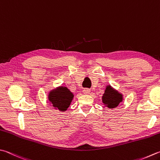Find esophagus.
Here are the masks:
<instances>
[{
	"label": "esophagus",
	"instance_id": "obj_1",
	"mask_svg": "<svg viewBox=\"0 0 160 160\" xmlns=\"http://www.w3.org/2000/svg\"><path fill=\"white\" fill-rule=\"evenodd\" d=\"M90 92V90L88 89V88H84L83 90V92L84 93V94H86V95L89 94Z\"/></svg>",
	"mask_w": 160,
	"mask_h": 160
}]
</instances>
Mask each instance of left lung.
<instances>
[{"label":"left lung","mask_w":160,"mask_h":160,"mask_svg":"<svg viewBox=\"0 0 160 160\" xmlns=\"http://www.w3.org/2000/svg\"><path fill=\"white\" fill-rule=\"evenodd\" d=\"M123 100V95L121 92L113 88L111 85H107L104 93L102 97V103L108 108H115Z\"/></svg>","instance_id":"8db88e82"}]
</instances>
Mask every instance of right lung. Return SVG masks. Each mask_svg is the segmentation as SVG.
Listing matches in <instances>:
<instances>
[{"label": "right lung", "instance_id": "obj_1", "mask_svg": "<svg viewBox=\"0 0 160 160\" xmlns=\"http://www.w3.org/2000/svg\"><path fill=\"white\" fill-rule=\"evenodd\" d=\"M74 96L67 87L59 86L50 90L48 99L54 109L64 112L70 107Z\"/></svg>", "mask_w": 160, "mask_h": 160}]
</instances>
